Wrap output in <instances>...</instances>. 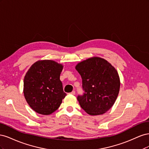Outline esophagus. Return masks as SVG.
Masks as SVG:
<instances>
[{"mask_svg":"<svg viewBox=\"0 0 149 149\" xmlns=\"http://www.w3.org/2000/svg\"><path fill=\"white\" fill-rule=\"evenodd\" d=\"M70 94H73V95H74V94H75V91H73L71 93H70Z\"/></svg>","mask_w":149,"mask_h":149,"instance_id":"1","label":"esophagus"}]
</instances>
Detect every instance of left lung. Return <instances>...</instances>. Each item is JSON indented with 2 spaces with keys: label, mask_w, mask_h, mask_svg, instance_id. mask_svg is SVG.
Returning a JSON list of instances; mask_svg holds the SVG:
<instances>
[{
  "label": "left lung",
  "mask_w": 149,
  "mask_h": 149,
  "mask_svg": "<svg viewBox=\"0 0 149 149\" xmlns=\"http://www.w3.org/2000/svg\"><path fill=\"white\" fill-rule=\"evenodd\" d=\"M82 78L83 96L77 99L82 109L89 115L104 114L118 97L120 78L115 68L100 57H91L75 67Z\"/></svg>",
  "instance_id": "obj_1"
}]
</instances>
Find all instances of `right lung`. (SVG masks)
<instances>
[{
    "mask_svg": "<svg viewBox=\"0 0 149 149\" xmlns=\"http://www.w3.org/2000/svg\"><path fill=\"white\" fill-rule=\"evenodd\" d=\"M62 64L44 60L30 66L24 77V94L30 107L42 115H49L58 109L66 94L60 79Z\"/></svg>",
    "mask_w": 149,
    "mask_h": 149,
    "instance_id": "1",
    "label": "right lung"
}]
</instances>
